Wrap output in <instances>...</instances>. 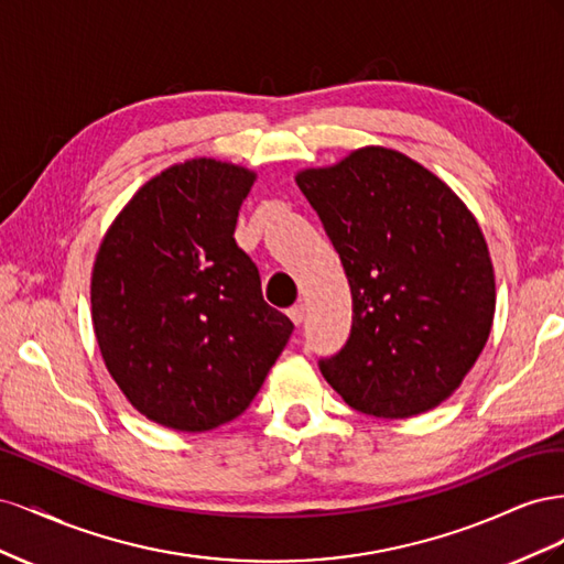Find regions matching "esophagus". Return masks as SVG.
Instances as JSON below:
<instances>
[{
	"label": "esophagus",
	"instance_id": "1",
	"mask_svg": "<svg viewBox=\"0 0 564 564\" xmlns=\"http://www.w3.org/2000/svg\"><path fill=\"white\" fill-rule=\"evenodd\" d=\"M286 315H289V319H292L294 324H301V322H303V315H305L303 303H296V305H292V308L286 311Z\"/></svg>",
	"mask_w": 564,
	"mask_h": 564
}]
</instances>
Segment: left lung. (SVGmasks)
Listing matches in <instances>:
<instances>
[{
    "instance_id": "obj_1",
    "label": "left lung",
    "mask_w": 564,
    "mask_h": 564,
    "mask_svg": "<svg viewBox=\"0 0 564 564\" xmlns=\"http://www.w3.org/2000/svg\"><path fill=\"white\" fill-rule=\"evenodd\" d=\"M296 185L352 294L348 344L319 360L352 409L409 419L435 409L480 357L497 308L485 235L452 187L398 150L367 145Z\"/></svg>"
}]
</instances>
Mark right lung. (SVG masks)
<instances>
[{
	"mask_svg": "<svg viewBox=\"0 0 564 564\" xmlns=\"http://www.w3.org/2000/svg\"><path fill=\"white\" fill-rule=\"evenodd\" d=\"M256 174L212 158L139 187L98 247L91 319L110 377L164 429L202 433L240 416L294 324L270 308L235 242Z\"/></svg>",
	"mask_w": 564,
	"mask_h": 564,
	"instance_id": "obj_1",
	"label": "right lung"
}]
</instances>
